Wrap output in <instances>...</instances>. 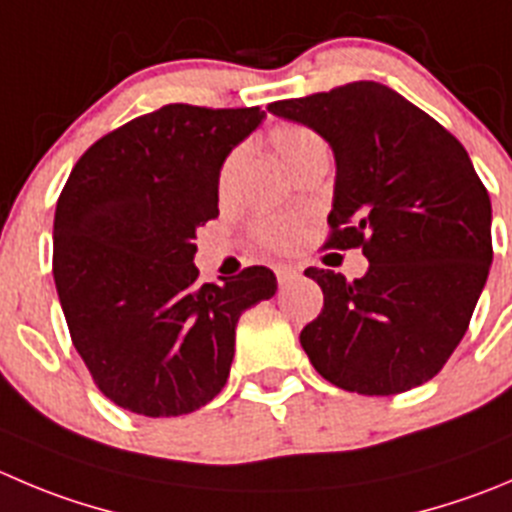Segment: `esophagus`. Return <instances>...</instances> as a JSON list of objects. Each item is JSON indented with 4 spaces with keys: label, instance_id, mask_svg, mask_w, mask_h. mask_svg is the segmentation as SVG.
I'll use <instances>...</instances> for the list:
<instances>
[{
    "label": "esophagus",
    "instance_id": "esophagus-1",
    "mask_svg": "<svg viewBox=\"0 0 512 512\" xmlns=\"http://www.w3.org/2000/svg\"><path fill=\"white\" fill-rule=\"evenodd\" d=\"M296 276H299V269H296V266H279V269H276V281H279V286L289 284Z\"/></svg>",
    "mask_w": 512,
    "mask_h": 512
}]
</instances>
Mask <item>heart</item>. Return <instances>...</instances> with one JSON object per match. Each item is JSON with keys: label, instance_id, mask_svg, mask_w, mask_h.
Here are the masks:
<instances>
[{"label": "heart", "instance_id": "b5f03b06", "mask_svg": "<svg viewBox=\"0 0 512 512\" xmlns=\"http://www.w3.org/2000/svg\"><path fill=\"white\" fill-rule=\"evenodd\" d=\"M271 145L279 153V158L289 165L291 170L306 160L309 155L319 153V150H326L324 138H321L316 130H311L309 125L299 123H284L276 125L269 135ZM246 150L236 148L221 165V175H218V191L221 196H226L231 191L233 180H236L238 168H241V160ZM253 238L261 243L264 248H271V251H284L294 243L296 238V223L289 221V218H266V221H259L253 226Z\"/></svg>", "mask_w": 512, "mask_h": 512}]
</instances>
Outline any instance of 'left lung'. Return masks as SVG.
Listing matches in <instances>:
<instances>
[{
    "label": "left lung",
    "mask_w": 512,
    "mask_h": 512,
    "mask_svg": "<svg viewBox=\"0 0 512 512\" xmlns=\"http://www.w3.org/2000/svg\"><path fill=\"white\" fill-rule=\"evenodd\" d=\"M314 128L337 158L324 248H362V279L309 266L324 306L299 342L326 382L407 392L435 377L480 299L490 264V196L460 140L389 90L359 80L271 102Z\"/></svg>",
    "instance_id": "8db88e82"
}]
</instances>
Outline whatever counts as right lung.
<instances>
[{
	"label": "right lung",
	"mask_w": 512,
	"mask_h": 512,
	"mask_svg": "<svg viewBox=\"0 0 512 512\" xmlns=\"http://www.w3.org/2000/svg\"><path fill=\"white\" fill-rule=\"evenodd\" d=\"M261 118V107L163 105L95 140L57 198L52 274L67 329L123 410L208 405L231 372L238 316L276 294L266 266L198 286L193 264L223 160Z\"/></svg>",
	"instance_id": "right-lung-1"
}]
</instances>
